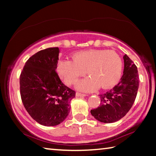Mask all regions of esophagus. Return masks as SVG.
I'll return each mask as SVG.
<instances>
[{
	"instance_id": "1",
	"label": "esophagus",
	"mask_w": 156,
	"mask_h": 156,
	"mask_svg": "<svg viewBox=\"0 0 156 156\" xmlns=\"http://www.w3.org/2000/svg\"><path fill=\"white\" fill-rule=\"evenodd\" d=\"M87 96V95L84 94L79 93V92H76V97H83V96Z\"/></svg>"
}]
</instances>
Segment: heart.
I'll return each mask as SVG.
<instances>
[{
    "instance_id": "b5f03b06",
    "label": "heart",
    "mask_w": 156,
    "mask_h": 156,
    "mask_svg": "<svg viewBox=\"0 0 156 156\" xmlns=\"http://www.w3.org/2000/svg\"><path fill=\"white\" fill-rule=\"evenodd\" d=\"M73 60H62L58 64V73L65 83L72 85L85 75L90 77L78 82L76 87L81 91H91L100 86L112 87L120 80L122 61L117 53L105 49H90L76 53Z\"/></svg>"
}]
</instances>
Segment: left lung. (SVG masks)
Here are the masks:
<instances>
[{
  "mask_svg": "<svg viewBox=\"0 0 156 156\" xmlns=\"http://www.w3.org/2000/svg\"><path fill=\"white\" fill-rule=\"evenodd\" d=\"M123 75L117 85L105 94H100V107L91 113L100 122L112 123L123 118L133 106L138 93L139 77L136 65L125 54L123 56Z\"/></svg>",
  "mask_w": 156,
  "mask_h": 156,
  "instance_id": "1",
  "label": "left lung"
}]
</instances>
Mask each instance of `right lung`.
Listing matches in <instances>:
<instances>
[{
    "label": "right lung",
    "mask_w": 156,
    "mask_h": 156,
    "mask_svg": "<svg viewBox=\"0 0 156 156\" xmlns=\"http://www.w3.org/2000/svg\"><path fill=\"white\" fill-rule=\"evenodd\" d=\"M58 47L41 50L25 62L20 76L23 105L37 122L56 126L67 118L76 91L65 85L56 72Z\"/></svg>",
    "instance_id": "1"
}]
</instances>
